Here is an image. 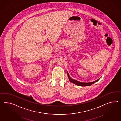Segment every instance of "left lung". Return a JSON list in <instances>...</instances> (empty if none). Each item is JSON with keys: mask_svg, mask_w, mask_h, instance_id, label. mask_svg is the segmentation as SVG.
Masks as SVG:
<instances>
[{"mask_svg": "<svg viewBox=\"0 0 121 121\" xmlns=\"http://www.w3.org/2000/svg\"><path fill=\"white\" fill-rule=\"evenodd\" d=\"M67 75H68V77L69 80L70 82H71L73 83H74V84L76 85L77 86H91V85L95 83L96 82H97V81H98L100 79V78H99V79L95 81L91 82H87V83H86V82H80L79 81H78L76 80H74L73 79L71 78L70 77V75H69L68 72L67 71Z\"/></svg>", "mask_w": 121, "mask_h": 121, "instance_id": "1", "label": "left lung"}]
</instances>
